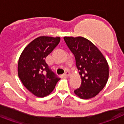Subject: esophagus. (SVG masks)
<instances>
[{
    "mask_svg": "<svg viewBox=\"0 0 124 124\" xmlns=\"http://www.w3.org/2000/svg\"><path fill=\"white\" fill-rule=\"evenodd\" d=\"M64 75L65 76H69V75H70V72H69L68 70H67V71L65 72V73L64 74Z\"/></svg>",
    "mask_w": 124,
    "mask_h": 124,
    "instance_id": "34e87169",
    "label": "esophagus"
}]
</instances>
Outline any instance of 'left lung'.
Instances as JSON below:
<instances>
[{"label": "left lung", "instance_id": "8db88e82", "mask_svg": "<svg viewBox=\"0 0 124 124\" xmlns=\"http://www.w3.org/2000/svg\"><path fill=\"white\" fill-rule=\"evenodd\" d=\"M64 39L74 54L81 85L74 93L81 99L94 97L105 86L109 76L108 62L92 42L81 36H65Z\"/></svg>", "mask_w": 124, "mask_h": 124}]
</instances>
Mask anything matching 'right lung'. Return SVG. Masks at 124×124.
<instances>
[{
  "label": "right lung",
  "instance_id": "obj_1",
  "mask_svg": "<svg viewBox=\"0 0 124 124\" xmlns=\"http://www.w3.org/2000/svg\"><path fill=\"white\" fill-rule=\"evenodd\" d=\"M60 40V37L39 36L30 43L21 54L18 76L26 88L36 96L48 95L60 80L45 62Z\"/></svg>",
  "mask_w": 124,
  "mask_h": 124
}]
</instances>
